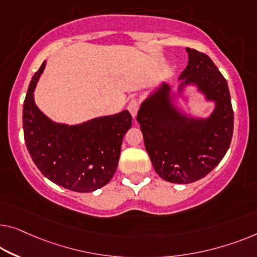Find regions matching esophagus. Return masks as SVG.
Instances as JSON below:
<instances>
[{
    "mask_svg": "<svg viewBox=\"0 0 257 257\" xmlns=\"http://www.w3.org/2000/svg\"><path fill=\"white\" fill-rule=\"evenodd\" d=\"M139 108H140V102L135 100V99H133V100H130V102L128 104V110L132 114V116L135 118L137 115V112H139Z\"/></svg>",
    "mask_w": 257,
    "mask_h": 257,
    "instance_id": "esophagus-1",
    "label": "esophagus"
}]
</instances>
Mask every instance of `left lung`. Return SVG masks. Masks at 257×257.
Segmentation results:
<instances>
[{"mask_svg": "<svg viewBox=\"0 0 257 257\" xmlns=\"http://www.w3.org/2000/svg\"><path fill=\"white\" fill-rule=\"evenodd\" d=\"M188 64L180 75L178 93L163 83L142 102L137 121L155 171L172 183H191L209 174L224 158L233 135V109L226 79L212 60L196 49L186 48ZM195 85L215 102L208 118L182 113L174 98Z\"/></svg>", "mask_w": 257, "mask_h": 257, "instance_id": "8db88e82", "label": "left lung"}]
</instances>
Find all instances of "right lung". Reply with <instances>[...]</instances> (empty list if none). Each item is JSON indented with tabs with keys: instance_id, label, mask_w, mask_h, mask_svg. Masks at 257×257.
Here are the masks:
<instances>
[{
	"instance_id": "obj_1",
	"label": "right lung",
	"mask_w": 257,
	"mask_h": 257,
	"mask_svg": "<svg viewBox=\"0 0 257 257\" xmlns=\"http://www.w3.org/2000/svg\"><path fill=\"white\" fill-rule=\"evenodd\" d=\"M41 64L31 80L23 107L26 148L39 171L63 188L90 193L110 181L120 159L124 134L132 127L128 110L94 117L79 124L56 123L34 102Z\"/></svg>"
}]
</instances>
